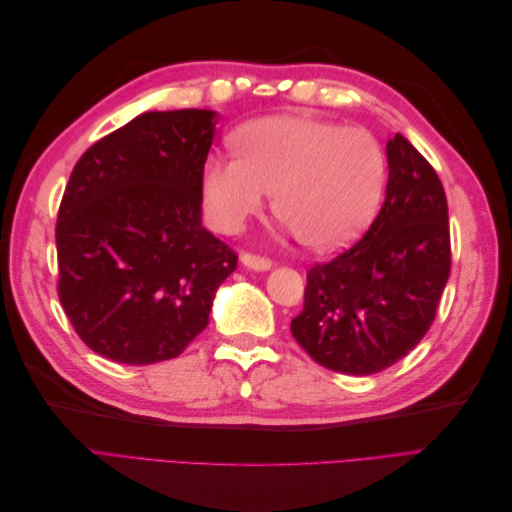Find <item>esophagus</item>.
<instances>
[{"label": "esophagus", "mask_w": 512, "mask_h": 512, "mask_svg": "<svg viewBox=\"0 0 512 512\" xmlns=\"http://www.w3.org/2000/svg\"><path fill=\"white\" fill-rule=\"evenodd\" d=\"M241 262L247 269H254V271H269L273 265L267 256H258V254H250V252L241 254Z\"/></svg>", "instance_id": "esophagus-1"}]
</instances>
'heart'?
<instances>
[{"mask_svg":"<svg viewBox=\"0 0 512 512\" xmlns=\"http://www.w3.org/2000/svg\"><path fill=\"white\" fill-rule=\"evenodd\" d=\"M232 153H213L203 170L209 220L239 230L275 188V211L316 250L350 243L371 222L386 181V153L359 126L275 115L247 123Z\"/></svg>","mask_w":512,"mask_h":512,"instance_id":"b5f03b06","label":"heart"}]
</instances>
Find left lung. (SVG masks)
<instances>
[{
  "label": "left lung",
  "instance_id": "obj_1",
  "mask_svg": "<svg viewBox=\"0 0 512 512\" xmlns=\"http://www.w3.org/2000/svg\"><path fill=\"white\" fill-rule=\"evenodd\" d=\"M386 198L363 239L307 271L290 331L322 367L371 376L429 331L451 273L442 181L404 136L386 143Z\"/></svg>",
  "mask_w": 512,
  "mask_h": 512
}]
</instances>
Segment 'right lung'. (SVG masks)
Returning a JSON list of instances; mask_svg holds the SVG:
<instances>
[{
  "instance_id": "right-lung-1",
  "label": "right lung",
  "mask_w": 512,
  "mask_h": 512,
  "mask_svg": "<svg viewBox=\"0 0 512 512\" xmlns=\"http://www.w3.org/2000/svg\"><path fill=\"white\" fill-rule=\"evenodd\" d=\"M215 113H143L76 162L57 213V294L85 346L108 361L179 356L207 327L235 250L203 228Z\"/></svg>"
}]
</instances>
